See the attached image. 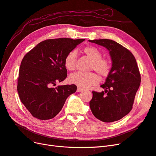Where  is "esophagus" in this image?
Wrapping results in <instances>:
<instances>
[{"label":"esophagus","mask_w":156,"mask_h":156,"mask_svg":"<svg viewBox=\"0 0 156 156\" xmlns=\"http://www.w3.org/2000/svg\"><path fill=\"white\" fill-rule=\"evenodd\" d=\"M83 90L82 89V88H77V92H81V91H83Z\"/></svg>","instance_id":"obj_1"}]
</instances>
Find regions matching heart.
Returning <instances> with one entry per match:
<instances>
[{
	"mask_svg": "<svg viewBox=\"0 0 156 156\" xmlns=\"http://www.w3.org/2000/svg\"><path fill=\"white\" fill-rule=\"evenodd\" d=\"M83 51L91 60L90 69H94L101 77L108 76L110 69V64L108 59L101 57V53L98 48L92 46H87ZM77 52L72 51L69 52L64 58V64L68 70H74L76 68ZM69 83L76 84L80 88H88L99 83L98 76L93 72L84 73L78 72L71 74L69 76Z\"/></svg>",
	"mask_w": 156,
	"mask_h": 156,
	"instance_id": "b5f03b06",
	"label": "heart"
}]
</instances>
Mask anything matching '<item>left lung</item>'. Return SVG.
Masks as SVG:
<instances>
[{"label": "left lung", "mask_w": 156, "mask_h": 156, "mask_svg": "<svg viewBox=\"0 0 156 156\" xmlns=\"http://www.w3.org/2000/svg\"><path fill=\"white\" fill-rule=\"evenodd\" d=\"M109 51L112 68L105 84V92H92L90 107L93 115L101 121L112 122L129 113L141 83V76L132 53L110 39L89 40Z\"/></svg>", "instance_id": "1"}]
</instances>
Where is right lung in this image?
Here are the masks:
<instances>
[{
  "label": "right lung",
  "instance_id": "obj_1",
  "mask_svg": "<svg viewBox=\"0 0 156 156\" xmlns=\"http://www.w3.org/2000/svg\"><path fill=\"white\" fill-rule=\"evenodd\" d=\"M84 39H48L27 53L20 64L17 92L20 99L34 117L48 120L55 117L65 101L76 92L75 84L57 86L67 77L65 57Z\"/></svg>",
  "mask_w": 156,
  "mask_h": 156
}]
</instances>
